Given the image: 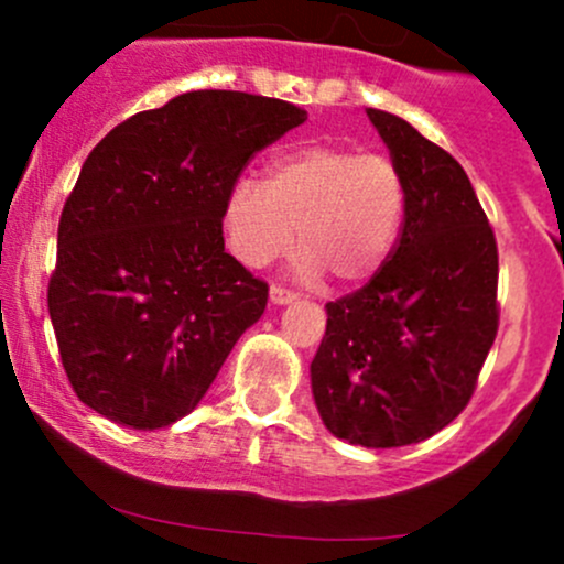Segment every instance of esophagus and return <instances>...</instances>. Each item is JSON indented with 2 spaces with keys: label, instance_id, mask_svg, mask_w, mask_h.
I'll list each match as a JSON object with an SVG mask.
<instances>
[{
  "label": "esophagus",
  "instance_id": "esophagus-1",
  "mask_svg": "<svg viewBox=\"0 0 564 564\" xmlns=\"http://www.w3.org/2000/svg\"><path fill=\"white\" fill-rule=\"evenodd\" d=\"M294 300H297V294L289 292V289L270 286V303L272 305H289V303H294Z\"/></svg>",
  "mask_w": 564,
  "mask_h": 564
}]
</instances>
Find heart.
Instances as JSON below:
<instances>
[{
  "mask_svg": "<svg viewBox=\"0 0 564 564\" xmlns=\"http://www.w3.org/2000/svg\"><path fill=\"white\" fill-rule=\"evenodd\" d=\"M403 209L406 185L390 158L311 144L272 158L264 185L250 176L231 182L224 231L242 264L267 267L300 229V275L316 281L329 272L340 286H355L384 264Z\"/></svg>",
  "mask_w": 564,
  "mask_h": 564,
  "instance_id": "obj_1",
  "label": "heart"
}]
</instances>
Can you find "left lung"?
Segmentation results:
<instances>
[{
  "mask_svg": "<svg viewBox=\"0 0 564 564\" xmlns=\"http://www.w3.org/2000/svg\"><path fill=\"white\" fill-rule=\"evenodd\" d=\"M406 185L398 246L327 303L311 362L318 417L362 447L423 442L458 417L497 338V240L460 163L406 119L368 108Z\"/></svg>",
  "mask_w": 564,
  "mask_h": 564,
  "instance_id": "obj_1",
  "label": "left lung"
}]
</instances>
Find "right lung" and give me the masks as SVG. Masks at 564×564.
<instances>
[{
  "label": "right lung",
  "instance_id": "add662e5",
  "mask_svg": "<svg viewBox=\"0 0 564 564\" xmlns=\"http://www.w3.org/2000/svg\"><path fill=\"white\" fill-rule=\"evenodd\" d=\"M308 113L196 89L111 130L84 161L56 231L48 314L76 395L139 431L191 414L267 283L224 248L231 182Z\"/></svg>",
  "mask_w": 564,
  "mask_h": 564
}]
</instances>
